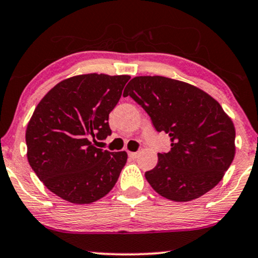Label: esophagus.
Listing matches in <instances>:
<instances>
[{
	"label": "esophagus",
	"mask_w": 258,
	"mask_h": 258,
	"mask_svg": "<svg viewBox=\"0 0 258 258\" xmlns=\"http://www.w3.org/2000/svg\"><path fill=\"white\" fill-rule=\"evenodd\" d=\"M128 155H129L132 159H136L137 156H139V153H137V152H129Z\"/></svg>",
	"instance_id": "obj_1"
}]
</instances>
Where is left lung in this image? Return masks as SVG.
<instances>
[{
    "mask_svg": "<svg viewBox=\"0 0 258 258\" xmlns=\"http://www.w3.org/2000/svg\"><path fill=\"white\" fill-rule=\"evenodd\" d=\"M152 119L170 137V150L158 154L146 172L149 185L174 202H189L218 185L235 158L233 123L216 99L196 86L160 76L135 77L125 86Z\"/></svg>",
    "mask_w": 258,
    "mask_h": 258,
    "instance_id": "left-lung-1",
    "label": "left lung"
}]
</instances>
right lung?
Returning a JSON list of instances; mask_svg holds the SVG:
<instances>
[{
	"mask_svg": "<svg viewBox=\"0 0 258 258\" xmlns=\"http://www.w3.org/2000/svg\"><path fill=\"white\" fill-rule=\"evenodd\" d=\"M129 76L90 75L65 79L48 91L27 125V158L38 178L55 196L90 204L108 195L128 155L97 148L111 135L109 113Z\"/></svg>",
	"mask_w": 258,
	"mask_h": 258,
	"instance_id": "add662e5",
	"label": "right lung"
}]
</instances>
